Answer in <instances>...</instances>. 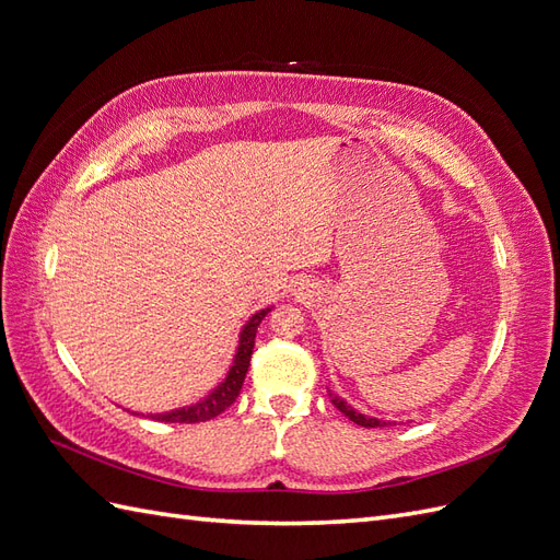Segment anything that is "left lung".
<instances>
[{"label": "left lung", "instance_id": "left-lung-1", "mask_svg": "<svg viewBox=\"0 0 560 560\" xmlns=\"http://www.w3.org/2000/svg\"><path fill=\"white\" fill-rule=\"evenodd\" d=\"M329 397H331V404L336 406L338 411L341 413H346L354 425H360V428H387V425H395L393 420H381V418H374V416H366V413H360L358 409H352V406L343 399V397H338V395H334L331 389H329Z\"/></svg>", "mask_w": 560, "mask_h": 560}]
</instances>
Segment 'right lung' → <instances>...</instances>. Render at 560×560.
I'll return each mask as SVG.
<instances>
[{
    "instance_id": "add662e5",
    "label": "right lung",
    "mask_w": 560,
    "mask_h": 560,
    "mask_svg": "<svg viewBox=\"0 0 560 560\" xmlns=\"http://www.w3.org/2000/svg\"><path fill=\"white\" fill-rule=\"evenodd\" d=\"M273 311V306L261 308L254 313L238 334V348H235L233 354V364L226 371V376L222 383H217L210 393L198 399L196 404L189 406H179V409L173 411H163V413H147L149 418H154L159 422H206L214 416H219L222 411H226L229 406L235 401V397L241 395V387L245 383L247 369H249V360H252V350H254V336H257V327L261 325V319ZM135 413V411H130ZM140 416V413H135ZM144 416V413H142Z\"/></svg>"
}]
</instances>
